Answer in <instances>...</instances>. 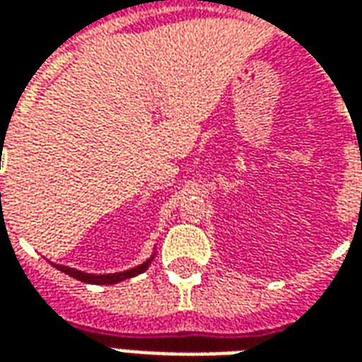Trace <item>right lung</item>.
I'll list each match as a JSON object with an SVG mask.
<instances>
[{
  "label": "right lung",
  "instance_id": "right-lung-1",
  "mask_svg": "<svg viewBox=\"0 0 362 362\" xmlns=\"http://www.w3.org/2000/svg\"><path fill=\"white\" fill-rule=\"evenodd\" d=\"M1 196V194H0ZM153 262V258H149L145 264L141 266L134 267V269H127V272H122V273H108V275H93V273H83V272H77L74 267H66V266H56L59 272L67 273L69 277H74L77 281H83V283H95V285H114V283H119V281L124 279H129V277H135V275H139L143 273L149 264Z\"/></svg>",
  "mask_w": 362,
  "mask_h": 362
}]
</instances>
